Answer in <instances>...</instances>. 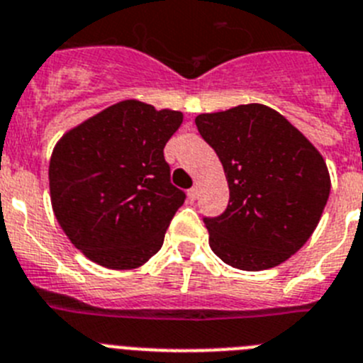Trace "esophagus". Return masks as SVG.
<instances>
[{"instance_id": "34e87169", "label": "esophagus", "mask_w": 363, "mask_h": 363, "mask_svg": "<svg viewBox=\"0 0 363 363\" xmlns=\"http://www.w3.org/2000/svg\"><path fill=\"white\" fill-rule=\"evenodd\" d=\"M188 197H190V201L197 199V197H199V188H197V186L190 188V190H188Z\"/></svg>"}]
</instances>
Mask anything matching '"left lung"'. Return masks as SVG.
Segmentation results:
<instances>
[{
    "instance_id": "left-lung-1",
    "label": "left lung",
    "mask_w": 363,
    "mask_h": 363,
    "mask_svg": "<svg viewBox=\"0 0 363 363\" xmlns=\"http://www.w3.org/2000/svg\"><path fill=\"white\" fill-rule=\"evenodd\" d=\"M195 124L216 150L230 190L225 212L204 217L210 248L248 272L281 264L313 235L329 199L323 157L263 104L203 113Z\"/></svg>"
}]
</instances>
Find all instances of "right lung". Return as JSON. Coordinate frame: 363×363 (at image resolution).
Here are the masks:
<instances>
[{
	"label": "right lung",
	"mask_w": 363,
	"mask_h": 363,
	"mask_svg": "<svg viewBox=\"0 0 363 363\" xmlns=\"http://www.w3.org/2000/svg\"><path fill=\"white\" fill-rule=\"evenodd\" d=\"M181 124V111L122 100L56 143L49 162L52 212L91 261L129 270L160 250L186 199L164 160V146Z\"/></svg>",
	"instance_id": "add662e5"
}]
</instances>
